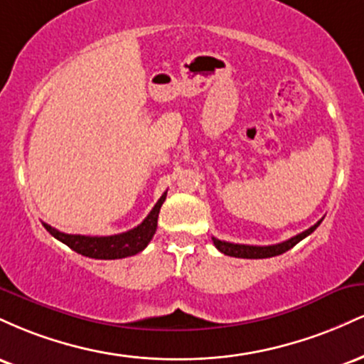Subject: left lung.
<instances>
[{"label":"left lung","mask_w":364,"mask_h":364,"mask_svg":"<svg viewBox=\"0 0 364 364\" xmlns=\"http://www.w3.org/2000/svg\"><path fill=\"white\" fill-rule=\"evenodd\" d=\"M321 220H318L315 225H311L306 231L299 232L291 240L282 241V243L277 245H269V246H253V245H236V243H228V241H220L217 237H212L215 248L219 250L220 253L228 255V257H236V258H270L277 257V255L286 253L287 250H291L292 246H296L299 241L304 240L306 236H310L316 228H318Z\"/></svg>","instance_id":"left-lung-1"}]
</instances>
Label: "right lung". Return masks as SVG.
Masks as SVG:
<instances>
[{
    "instance_id": "1",
    "label": "right lung",
    "mask_w": 364,
    "mask_h": 364,
    "mask_svg": "<svg viewBox=\"0 0 364 364\" xmlns=\"http://www.w3.org/2000/svg\"><path fill=\"white\" fill-rule=\"evenodd\" d=\"M166 195L157 200L150 214L145 217L144 223L136 225V228L129 229L127 232L114 236H82V235H66V232L58 231V229L51 228L49 224H44L48 229L49 235H53L61 243H65L73 252L83 255V257L95 258V260H118V258H127L132 255L140 253L150 243L157 229V217L159 210H161L162 203H164Z\"/></svg>"
}]
</instances>
